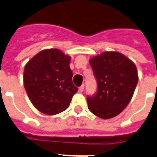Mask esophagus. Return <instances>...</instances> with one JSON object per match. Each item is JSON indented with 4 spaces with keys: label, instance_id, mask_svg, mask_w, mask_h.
I'll use <instances>...</instances> for the list:
<instances>
[{
    "label": "esophagus",
    "instance_id": "esophagus-1",
    "mask_svg": "<svg viewBox=\"0 0 157 157\" xmlns=\"http://www.w3.org/2000/svg\"><path fill=\"white\" fill-rule=\"evenodd\" d=\"M84 89H85V85H82L81 87H79V91H80L81 93H82L84 91Z\"/></svg>",
    "mask_w": 157,
    "mask_h": 157
}]
</instances>
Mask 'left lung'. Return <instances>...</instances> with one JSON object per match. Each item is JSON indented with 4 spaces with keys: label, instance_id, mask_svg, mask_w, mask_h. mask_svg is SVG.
<instances>
[{
    "label": "left lung",
    "instance_id": "8db88e82",
    "mask_svg": "<svg viewBox=\"0 0 157 157\" xmlns=\"http://www.w3.org/2000/svg\"><path fill=\"white\" fill-rule=\"evenodd\" d=\"M90 64L98 81V90L87 98L89 110L102 119L117 117L134 95L139 81L136 65L117 51L92 57Z\"/></svg>",
    "mask_w": 157,
    "mask_h": 157
}]
</instances>
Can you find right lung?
Instances as JSON below:
<instances>
[{
  "instance_id": "right-lung-1",
  "label": "right lung",
  "mask_w": 157,
  "mask_h": 157,
  "mask_svg": "<svg viewBox=\"0 0 157 157\" xmlns=\"http://www.w3.org/2000/svg\"><path fill=\"white\" fill-rule=\"evenodd\" d=\"M71 57L59 49H45L26 63L23 85L31 103L44 114L56 115L69 107L77 88L72 83Z\"/></svg>"
}]
</instances>
